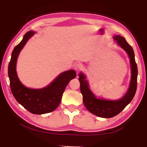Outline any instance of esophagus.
<instances>
[{"mask_svg": "<svg viewBox=\"0 0 147 147\" xmlns=\"http://www.w3.org/2000/svg\"><path fill=\"white\" fill-rule=\"evenodd\" d=\"M74 69L77 73H78V72L82 70V65L81 63H76L74 65Z\"/></svg>", "mask_w": 147, "mask_h": 147, "instance_id": "esophagus-1", "label": "esophagus"}]
</instances>
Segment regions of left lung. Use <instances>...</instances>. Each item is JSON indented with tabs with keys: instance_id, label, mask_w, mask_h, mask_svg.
Listing matches in <instances>:
<instances>
[{
	"instance_id": "obj_1",
	"label": "left lung",
	"mask_w": 147,
	"mask_h": 147,
	"mask_svg": "<svg viewBox=\"0 0 147 147\" xmlns=\"http://www.w3.org/2000/svg\"><path fill=\"white\" fill-rule=\"evenodd\" d=\"M114 40L128 53L130 58L131 78L130 87L127 93L120 100H106L96 98L88 88V82L82 73L79 74V81L80 83V91L83 96V102L86 108L94 115L100 117L111 118L121 113L125 107L132 100L137 89L138 79V66L135 60L134 52L126 39L121 36L114 37Z\"/></svg>"
}]
</instances>
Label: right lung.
Segmentation results:
<instances>
[{"label": "right lung", "mask_w": 147, "mask_h": 147, "mask_svg": "<svg viewBox=\"0 0 147 147\" xmlns=\"http://www.w3.org/2000/svg\"><path fill=\"white\" fill-rule=\"evenodd\" d=\"M34 34L33 31L28 32L23 40L15 47L8 65V76L11 93L16 100L30 113L41 115L53 111L59 106L66 86L75 78L76 72L74 70L64 72L43 89H32L24 86L17 75L16 62L21 50Z\"/></svg>", "instance_id": "add662e5"}]
</instances>
